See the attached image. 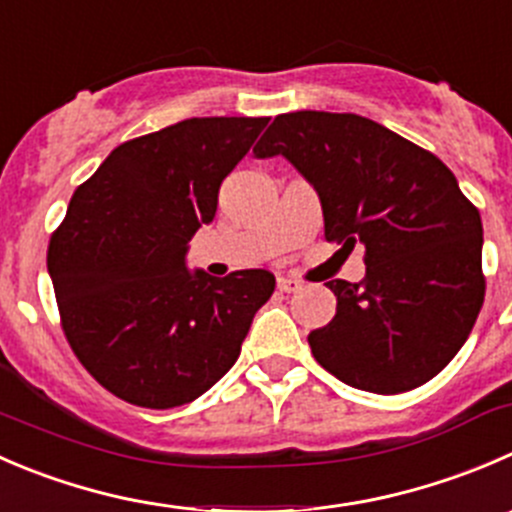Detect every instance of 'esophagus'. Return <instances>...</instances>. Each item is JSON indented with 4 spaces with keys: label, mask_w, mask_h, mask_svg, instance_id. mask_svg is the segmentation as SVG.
Listing matches in <instances>:
<instances>
[{
    "label": "esophagus",
    "mask_w": 512,
    "mask_h": 512,
    "mask_svg": "<svg viewBox=\"0 0 512 512\" xmlns=\"http://www.w3.org/2000/svg\"><path fill=\"white\" fill-rule=\"evenodd\" d=\"M300 287H302V282L295 280V277H280V280H277V290L287 292V295H290V292H297Z\"/></svg>",
    "instance_id": "obj_1"
}]
</instances>
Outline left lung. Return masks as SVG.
Listing matches in <instances>:
<instances>
[{
    "label": "left lung",
    "mask_w": 512,
    "mask_h": 512,
    "mask_svg": "<svg viewBox=\"0 0 512 512\" xmlns=\"http://www.w3.org/2000/svg\"><path fill=\"white\" fill-rule=\"evenodd\" d=\"M252 152L315 187L327 242L365 245V280L327 282L337 312L307 335L315 360L377 395L438 375L485 297L483 222L453 172L372 119L312 109L275 117Z\"/></svg>",
    "instance_id": "1"
}]
</instances>
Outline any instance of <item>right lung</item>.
I'll return each mask as SVG.
<instances>
[{"instance_id":"1","label":"right lung","mask_w":512,"mask_h":512,"mask_svg":"<svg viewBox=\"0 0 512 512\" xmlns=\"http://www.w3.org/2000/svg\"><path fill=\"white\" fill-rule=\"evenodd\" d=\"M270 117H192L124 142L77 187L49 240L64 335L89 375L152 410L192 403L240 357L275 275L187 267L220 185Z\"/></svg>"}]
</instances>
